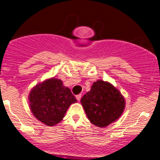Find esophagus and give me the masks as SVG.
Returning <instances> with one entry per match:
<instances>
[{
	"label": "esophagus",
	"instance_id": "34e87169",
	"mask_svg": "<svg viewBox=\"0 0 160 160\" xmlns=\"http://www.w3.org/2000/svg\"><path fill=\"white\" fill-rule=\"evenodd\" d=\"M76 98H77V101H80V99H81V94H77V96H76Z\"/></svg>",
	"mask_w": 160,
	"mask_h": 160
}]
</instances>
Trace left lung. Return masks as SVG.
<instances>
[{"label":"left lung","instance_id":"8db88e82","mask_svg":"<svg viewBox=\"0 0 160 160\" xmlns=\"http://www.w3.org/2000/svg\"><path fill=\"white\" fill-rule=\"evenodd\" d=\"M80 102L90 122L101 128L117 120L122 115L125 104L118 89L103 80L94 82Z\"/></svg>","mask_w":160,"mask_h":160}]
</instances>
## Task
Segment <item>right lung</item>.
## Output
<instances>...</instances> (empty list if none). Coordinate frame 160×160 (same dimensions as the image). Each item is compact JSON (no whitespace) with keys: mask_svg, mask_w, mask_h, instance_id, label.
Instances as JSON below:
<instances>
[{"mask_svg":"<svg viewBox=\"0 0 160 160\" xmlns=\"http://www.w3.org/2000/svg\"><path fill=\"white\" fill-rule=\"evenodd\" d=\"M29 101L35 117L52 126L63 118L70 104L77 102V99L68 88L63 87L60 80L52 78L32 90Z\"/></svg>","mask_w":160,"mask_h":160,"instance_id":"1","label":"right lung"}]
</instances>
